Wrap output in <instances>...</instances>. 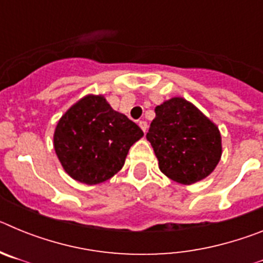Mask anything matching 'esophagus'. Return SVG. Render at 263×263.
Listing matches in <instances>:
<instances>
[{
  "label": "esophagus",
  "mask_w": 263,
  "mask_h": 263,
  "mask_svg": "<svg viewBox=\"0 0 263 263\" xmlns=\"http://www.w3.org/2000/svg\"><path fill=\"white\" fill-rule=\"evenodd\" d=\"M138 125H139V127H141V129H142L143 132H145V133H146V130H147V122L142 120V121H139Z\"/></svg>",
  "instance_id": "obj_1"
}]
</instances>
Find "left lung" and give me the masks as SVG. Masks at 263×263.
<instances>
[{
	"mask_svg": "<svg viewBox=\"0 0 263 263\" xmlns=\"http://www.w3.org/2000/svg\"><path fill=\"white\" fill-rule=\"evenodd\" d=\"M146 138L154 148L160 171L182 184L206 178L221 158L217 126L182 97L155 108Z\"/></svg>",
	"mask_w": 263,
	"mask_h": 263,
	"instance_id": "left-lung-1",
	"label": "left lung"
}]
</instances>
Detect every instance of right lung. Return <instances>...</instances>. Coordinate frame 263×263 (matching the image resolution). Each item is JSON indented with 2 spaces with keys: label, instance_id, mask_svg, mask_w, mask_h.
<instances>
[{
  "label": "right lung",
  "instance_id": "obj_1",
  "mask_svg": "<svg viewBox=\"0 0 263 263\" xmlns=\"http://www.w3.org/2000/svg\"><path fill=\"white\" fill-rule=\"evenodd\" d=\"M142 136L141 127L103 96H87L60 118L53 147L71 178L97 184L122 168L130 146Z\"/></svg>",
  "mask_w": 263,
  "mask_h": 263
}]
</instances>
